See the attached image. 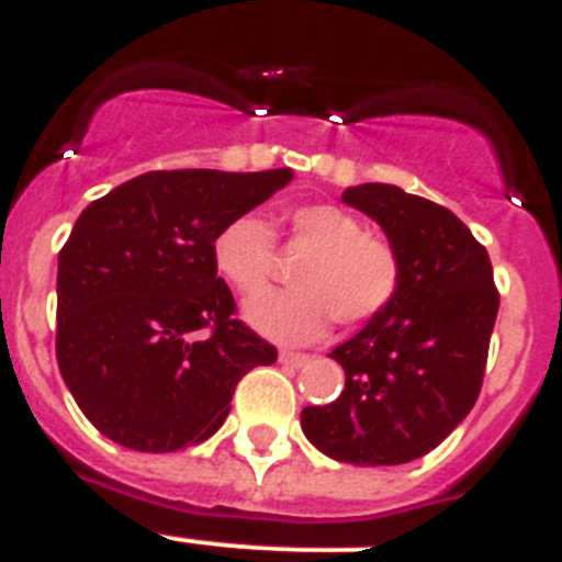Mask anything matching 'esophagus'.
Wrapping results in <instances>:
<instances>
[{
	"label": "esophagus",
	"instance_id": "1",
	"mask_svg": "<svg viewBox=\"0 0 562 562\" xmlns=\"http://www.w3.org/2000/svg\"><path fill=\"white\" fill-rule=\"evenodd\" d=\"M278 361H281V364H290V368H301V364H307L310 356L295 353V350H281V353H278Z\"/></svg>",
	"mask_w": 562,
	"mask_h": 562
}]
</instances>
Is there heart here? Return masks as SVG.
I'll return each instance as SVG.
<instances>
[{
  "instance_id": "1",
  "label": "heart",
  "mask_w": 562,
  "mask_h": 562,
  "mask_svg": "<svg viewBox=\"0 0 562 562\" xmlns=\"http://www.w3.org/2000/svg\"><path fill=\"white\" fill-rule=\"evenodd\" d=\"M286 247L304 252L292 281L299 286L252 301L247 318L276 341H310L338 318L347 327L368 324L402 290L398 252L370 235L359 217L336 203H301L281 215ZM212 258L226 284L258 295L276 276V240L258 215H238L217 229Z\"/></svg>"
}]
</instances>
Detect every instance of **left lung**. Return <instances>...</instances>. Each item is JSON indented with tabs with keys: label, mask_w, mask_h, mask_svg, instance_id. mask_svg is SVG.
Here are the masks:
<instances>
[{
	"label": "left lung",
	"mask_w": 562,
	"mask_h": 562,
	"mask_svg": "<svg viewBox=\"0 0 562 562\" xmlns=\"http://www.w3.org/2000/svg\"><path fill=\"white\" fill-rule=\"evenodd\" d=\"M341 201L391 238L402 290L333 350L345 391L304 407L301 428L338 462L402 465L434 451L474 407L499 292L488 252L451 209L387 183H361Z\"/></svg>",
	"instance_id": "1"
}]
</instances>
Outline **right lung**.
I'll return each mask as SVG.
<instances>
[{"label":"right lung","mask_w":562,"mask_h":562,"mask_svg":"<svg viewBox=\"0 0 562 562\" xmlns=\"http://www.w3.org/2000/svg\"><path fill=\"white\" fill-rule=\"evenodd\" d=\"M292 169L146 171L88 203L59 249L57 364L111 442L146 453L209 439L240 375L278 350L238 318L212 240Z\"/></svg>","instance_id":"add662e5"}]
</instances>
